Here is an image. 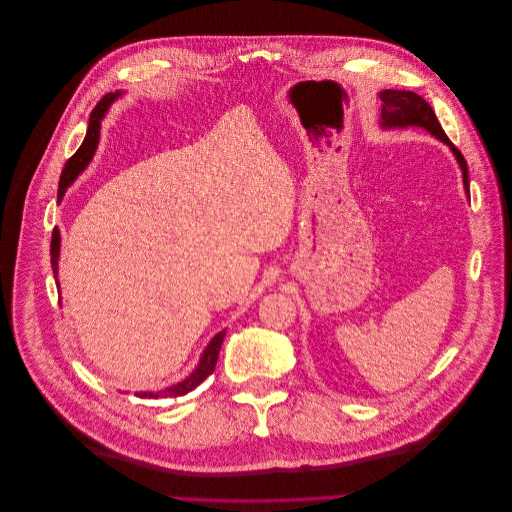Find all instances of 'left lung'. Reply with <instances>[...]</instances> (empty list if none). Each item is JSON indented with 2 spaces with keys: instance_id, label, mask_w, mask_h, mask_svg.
<instances>
[{
  "instance_id": "8db88e82",
  "label": "left lung",
  "mask_w": 512,
  "mask_h": 512,
  "mask_svg": "<svg viewBox=\"0 0 512 512\" xmlns=\"http://www.w3.org/2000/svg\"><path fill=\"white\" fill-rule=\"evenodd\" d=\"M383 109H381V121L383 127H422L428 133H432L434 137H438L440 141H444L446 145H450L452 153L456 155L462 173H464V187L466 193H470V183H468V165L464 155L452 145V141L448 139V135L444 133L442 125L438 123L432 107L428 102L410 90H383L379 94Z\"/></svg>"
}]
</instances>
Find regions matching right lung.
<instances>
[{"instance_id": "1", "label": "right lung", "mask_w": 512, "mask_h": 512, "mask_svg": "<svg viewBox=\"0 0 512 512\" xmlns=\"http://www.w3.org/2000/svg\"><path fill=\"white\" fill-rule=\"evenodd\" d=\"M115 96H117V94L102 96V98L98 100V105L92 109L90 121H88V131H86V139H84V143L80 145V149L66 161L64 171H62V175H60L58 197L64 195L66 187L76 179V175H78V173L86 167V163L90 161V157H92V153H94V147H96V141H98L100 119H102V115H105V111L109 109L111 102L115 100ZM58 252H60V232L54 228V232H52V242H50V256H52V270H54V276H58ZM224 337H226V331L218 333V335L212 339V343L208 345V349L203 351L197 369H195L187 379H183L181 383L171 385V387H167V389H163V391H157V393H141L139 397H147V399H169V397L185 395V393H189L191 389H195L201 381H206V379L214 373Z\"/></svg>"}]
</instances>
